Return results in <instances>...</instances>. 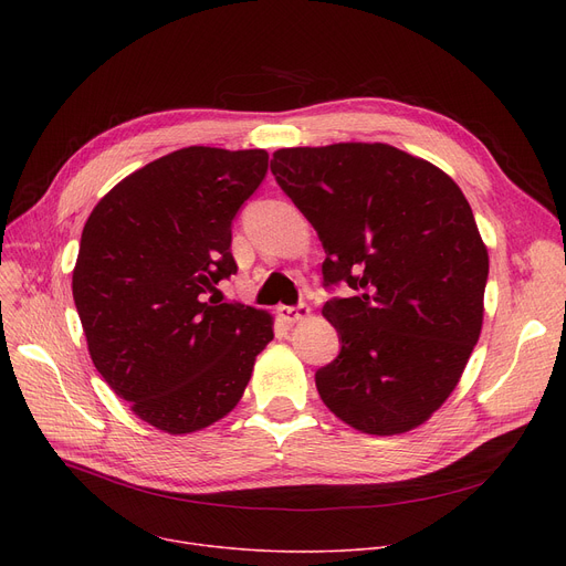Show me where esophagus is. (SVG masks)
Segmentation results:
<instances>
[{
	"instance_id": "esophagus-1",
	"label": "esophagus",
	"mask_w": 566,
	"mask_h": 566,
	"mask_svg": "<svg viewBox=\"0 0 566 566\" xmlns=\"http://www.w3.org/2000/svg\"><path fill=\"white\" fill-rule=\"evenodd\" d=\"M277 316L284 323H295V321H303L305 316H310V307L307 305H280Z\"/></svg>"
}]
</instances>
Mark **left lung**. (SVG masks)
<instances>
[{
  "mask_svg": "<svg viewBox=\"0 0 566 566\" xmlns=\"http://www.w3.org/2000/svg\"><path fill=\"white\" fill-rule=\"evenodd\" d=\"M271 171L325 250L339 355L316 390L358 431H410L452 395L480 339L489 252L452 178L388 144L280 148Z\"/></svg>",
  "mask_w": 566,
  "mask_h": 566,
  "instance_id": "left-lung-1",
  "label": "left lung"
}]
</instances>
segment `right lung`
Instances as JSON below:
<instances>
[{"label": "right lung", "instance_id": "right-lung-1", "mask_svg": "<svg viewBox=\"0 0 566 566\" xmlns=\"http://www.w3.org/2000/svg\"><path fill=\"white\" fill-rule=\"evenodd\" d=\"M263 148L188 146L114 186L88 216L73 298L92 360L137 418L192 433L241 401L273 318L208 295L231 277V227Z\"/></svg>", "mask_w": 566, "mask_h": 566}]
</instances>
